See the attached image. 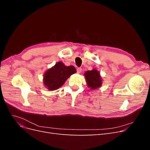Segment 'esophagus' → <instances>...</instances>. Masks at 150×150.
<instances>
[{
	"mask_svg": "<svg viewBox=\"0 0 150 150\" xmlns=\"http://www.w3.org/2000/svg\"><path fill=\"white\" fill-rule=\"evenodd\" d=\"M81 71H82V69H81V67H78L77 68V72H78V73H81Z\"/></svg>",
	"mask_w": 150,
	"mask_h": 150,
	"instance_id": "obj_1",
	"label": "esophagus"
}]
</instances>
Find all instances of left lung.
<instances>
[{"instance_id":"1","label":"left lung","mask_w":150,"mask_h":150,"mask_svg":"<svg viewBox=\"0 0 150 150\" xmlns=\"http://www.w3.org/2000/svg\"><path fill=\"white\" fill-rule=\"evenodd\" d=\"M84 75L88 87L92 89L100 87L102 84V80L100 74L97 70L93 69L92 71H88L85 72Z\"/></svg>"}]
</instances>
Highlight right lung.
Masks as SVG:
<instances>
[{
	"mask_svg": "<svg viewBox=\"0 0 150 150\" xmlns=\"http://www.w3.org/2000/svg\"><path fill=\"white\" fill-rule=\"evenodd\" d=\"M76 72V68L73 66H66L62 62H59L46 72L44 76V84L49 90L57 89Z\"/></svg>",
	"mask_w": 150,
	"mask_h": 150,
	"instance_id": "right-lung-1",
	"label": "right lung"
}]
</instances>
